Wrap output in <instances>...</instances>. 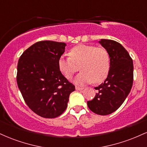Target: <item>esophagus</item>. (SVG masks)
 <instances>
[{"mask_svg":"<svg viewBox=\"0 0 147 147\" xmlns=\"http://www.w3.org/2000/svg\"><path fill=\"white\" fill-rule=\"evenodd\" d=\"M75 89H76V90H83L84 88L79 87V86H75Z\"/></svg>","mask_w":147,"mask_h":147,"instance_id":"1","label":"esophagus"}]
</instances>
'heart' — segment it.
Returning a JSON list of instances; mask_svg holds the SVG:
<instances>
[{"mask_svg": "<svg viewBox=\"0 0 147 147\" xmlns=\"http://www.w3.org/2000/svg\"><path fill=\"white\" fill-rule=\"evenodd\" d=\"M69 55L70 57L62 55L59 58L58 67L67 79H71L80 68L82 71L75 79L77 84L84 85L92 82L99 83L108 76L111 59L105 48L79 44L72 48Z\"/></svg>", "mask_w": 147, "mask_h": 147, "instance_id": "1", "label": "heart"}]
</instances>
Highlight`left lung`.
<instances>
[{"instance_id": "1", "label": "left lung", "mask_w": 147, "mask_h": 147, "mask_svg": "<svg viewBox=\"0 0 147 147\" xmlns=\"http://www.w3.org/2000/svg\"><path fill=\"white\" fill-rule=\"evenodd\" d=\"M99 43L109 52L110 70L104 83L95 88L97 92L87 104L95 113L106 115L119 109L129 95L133 82V64L120 43L109 39H101Z\"/></svg>"}]
</instances>
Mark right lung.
Instances as JSON below:
<instances>
[{
  "mask_svg": "<svg viewBox=\"0 0 147 147\" xmlns=\"http://www.w3.org/2000/svg\"><path fill=\"white\" fill-rule=\"evenodd\" d=\"M65 43L39 41L27 49L18 62L16 81L27 105L44 118H55L66 109L75 90L59 69Z\"/></svg>",
  "mask_w": 147,
  "mask_h": 147,
  "instance_id": "right-lung-1",
  "label": "right lung"
}]
</instances>
